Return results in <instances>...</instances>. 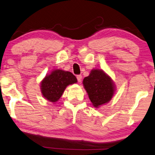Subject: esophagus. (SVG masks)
Wrapping results in <instances>:
<instances>
[{
	"label": "esophagus",
	"instance_id": "esophagus-1",
	"mask_svg": "<svg viewBox=\"0 0 155 155\" xmlns=\"http://www.w3.org/2000/svg\"><path fill=\"white\" fill-rule=\"evenodd\" d=\"M77 79H78V81L80 82L82 80V75H77Z\"/></svg>",
	"mask_w": 155,
	"mask_h": 155
}]
</instances>
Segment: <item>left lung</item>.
Segmentation results:
<instances>
[{
  "instance_id": "1",
  "label": "left lung",
  "mask_w": 155,
  "mask_h": 155,
  "mask_svg": "<svg viewBox=\"0 0 155 155\" xmlns=\"http://www.w3.org/2000/svg\"><path fill=\"white\" fill-rule=\"evenodd\" d=\"M82 84L95 108L109 103L115 94L113 80L101 69H92L90 75L84 78Z\"/></svg>"
}]
</instances>
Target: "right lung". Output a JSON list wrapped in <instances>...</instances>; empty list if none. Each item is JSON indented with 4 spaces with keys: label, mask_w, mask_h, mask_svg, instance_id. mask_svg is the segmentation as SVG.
Returning a JSON list of instances; mask_svg holds the SVG:
<instances>
[{
    "label": "right lung",
    "mask_w": 155,
    "mask_h": 155,
    "mask_svg": "<svg viewBox=\"0 0 155 155\" xmlns=\"http://www.w3.org/2000/svg\"><path fill=\"white\" fill-rule=\"evenodd\" d=\"M77 82V78L71 72L55 69L43 78L40 89L44 99L55 103L59 100L68 86Z\"/></svg>",
    "instance_id": "obj_1"
}]
</instances>
